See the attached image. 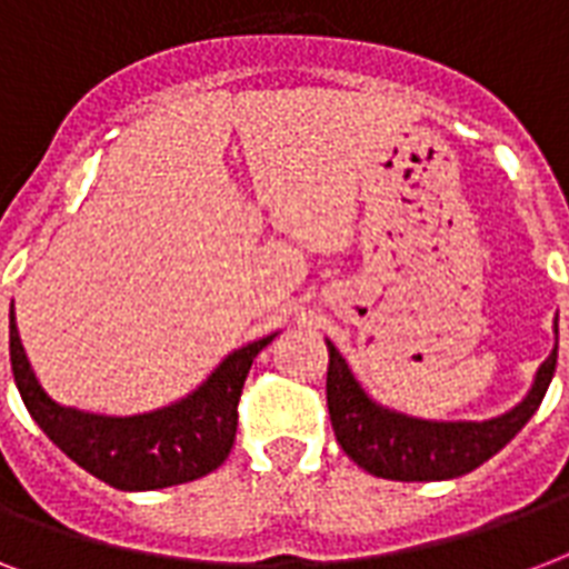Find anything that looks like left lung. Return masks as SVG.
Here are the masks:
<instances>
[{"label":"left lung","instance_id":"1","mask_svg":"<svg viewBox=\"0 0 569 569\" xmlns=\"http://www.w3.org/2000/svg\"><path fill=\"white\" fill-rule=\"evenodd\" d=\"M558 337V319L552 325ZM328 342V410L339 446L357 467L392 481H446L481 467L526 428L556 375L558 346L535 372L522 401L493 419H422L383 405Z\"/></svg>","mask_w":569,"mask_h":569}]
</instances>
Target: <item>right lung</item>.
<instances>
[{"instance_id": "right-lung-1", "label": "right lung", "mask_w": 569, "mask_h": 569, "mask_svg": "<svg viewBox=\"0 0 569 569\" xmlns=\"http://www.w3.org/2000/svg\"><path fill=\"white\" fill-rule=\"evenodd\" d=\"M274 337L268 333L230 351L203 383L171 405L147 413L111 416L61 405L49 396L22 348L13 301L8 325L11 372L31 419L67 458L127 493L186 485L221 467L236 440L244 378L253 357Z\"/></svg>"}]
</instances>
